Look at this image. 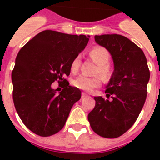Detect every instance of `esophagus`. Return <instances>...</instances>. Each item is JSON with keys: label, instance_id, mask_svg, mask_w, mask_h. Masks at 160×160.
<instances>
[{"label": "esophagus", "instance_id": "1", "mask_svg": "<svg viewBox=\"0 0 160 160\" xmlns=\"http://www.w3.org/2000/svg\"><path fill=\"white\" fill-rule=\"evenodd\" d=\"M88 95L85 94V93H82V95H81V98L82 99H85V98H87Z\"/></svg>", "mask_w": 160, "mask_h": 160}]
</instances>
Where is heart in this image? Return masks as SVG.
I'll use <instances>...</instances> for the list:
<instances>
[{"label":"heart","mask_w":160,"mask_h":160,"mask_svg":"<svg viewBox=\"0 0 160 160\" xmlns=\"http://www.w3.org/2000/svg\"><path fill=\"white\" fill-rule=\"evenodd\" d=\"M90 55L92 59L98 64L96 69V73H100L103 75H108L110 72V66L109 65L110 54L106 48L103 46H95L90 51ZM80 55H76L71 62V70L77 71L80 65ZM75 87L80 90H82L86 92H91L95 88L100 87L102 84V80L100 76H88L85 75H81L78 76L73 82Z\"/></svg>","instance_id":"b5f03b06"}]
</instances>
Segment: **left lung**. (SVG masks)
Masks as SVG:
<instances>
[{"label":"left lung","instance_id":"obj_1","mask_svg":"<svg viewBox=\"0 0 160 160\" xmlns=\"http://www.w3.org/2000/svg\"><path fill=\"white\" fill-rule=\"evenodd\" d=\"M96 43L106 48L114 70L105 93L95 97V106L88 114L91 129L100 136H121L136 121L147 96L149 73L147 60L139 46L125 36H95Z\"/></svg>","mask_w":160,"mask_h":160}]
</instances>
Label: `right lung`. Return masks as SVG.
<instances>
[{
    "instance_id": "1",
    "label": "right lung",
    "mask_w": 160,
    "mask_h": 160,
    "mask_svg": "<svg viewBox=\"0 0 160 160\" xmlns=\"http://www.w3.org/2000/svg\"><path fill=\"white\" fill-rule=\"evenodd\" d=\"M89 37L47 30L37 34L17 54L11 73L14 105L24 124L36 134L47 137L58 133L81 97L80 90L70 86L65 77ZM55 80L64 84L58 95L51 88Z\"/></svg>"
}]
</instances>
